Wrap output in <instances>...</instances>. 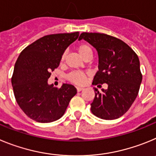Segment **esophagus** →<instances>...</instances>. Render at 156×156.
Returning a JSON list of instances; mask_svg holds the SVG:
<instances>
[{
    "label": "esophagus",
    "mask_w": 156,
    "mask_h": 156,
    "mask_svg": "<svg viewBox=\"0 0 156 156\" xmlns=\"http://www.w3.org/2000/svg\"><path fill=\"white\" fill-rule=\"evenodd\" d=\"M83 89H84L83 88H81V87H77V91H78V92H81V91H82Z\"/></svg>",
    "instance_id": "34e87169"
}]
</instances>
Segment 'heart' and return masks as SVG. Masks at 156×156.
Here are the masks:
<instances>
[{
	"mask_svg": "<svg viewBox=\"0 0 156 156\" xmlns=\"http://www.w3.org/2000/svg\"><path fill=\"white\" fill-rule=\"evenodd\" d=\"M77 50H78L80 56L83 59H85L88 56H92V54L91 47L89 45L85 44V43H82V44L79 45L77 47ZM64 58H65V54H63L62 57H61V62L64 61ZM86 74L84 72H81V71H73V72H71L67 75V79L68 81L78 85H84L85 83V81H86Z\"/></svg>",
	"mask_w": 156,
	"mask_h": 156,
	"instance_id": "obj_1",
	"label": "heart"
}]
</instances>
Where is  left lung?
I'll use <instances>...</instances> for the list:
<instances>
[{"label": "left lung", "instance_id": "obj_1", "mask_svg": "<svg viewBox=\"0 0 156 156\" xmlns=\"http://www.w3.org/2000/svg\"><path fill=\"white\" fill-rule=\"evenodd\" d=\"M81 40L98 52L99 71L92 85H108L102 92L95 88L91 111L103 120L119 118L130 109L139 92L142 75L138 57L127 43L109 35L82 33L78 38Z\"/></svg>", "mask_w": 156, "mask_h": 156}]
</instances>
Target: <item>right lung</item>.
<instances>
[{"instance_id":"add662e5","label":"right lung","mask_w":156,"mask_h":156,"mask_svg":"<svg viewBox=\"0 0 156 156\" xmlns=\"http://www.w3.org/2000/svg\"><path fill=\"white\" fill-rule=\"evenodd\" d=\"M79 36L78 32L47 35L21 52L14 68L12 84L19 106L29 118L50 123L64 114L77 93L75 86L49 85L48 78L61 62L65 50Z\"/></svg>"}]
</instances>
